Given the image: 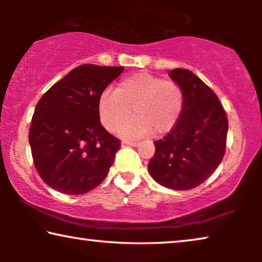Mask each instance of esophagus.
<instances>
[{
  "mask_svg": "<svg viewBox=\"0 0 262 262\" xmlns=\"http://www.w3.org/2000/svg\"><path fill=\"white\" fill-rule=\"evenodd\" d=\"M124 144L126 145H130V146H138V143L137 142H130V141H125Z\"/></svg>",
  "mask_w": 262,
  "mask_h": 262,
  "instance_id": "34e87169",
  "label": "esophagus"
}]
</instances>
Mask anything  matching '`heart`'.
<instances>
[{
    "instance_id": "obj_1",
    "label": "heart",
    "mask_w": 262,
    "mask_h": 262,
    "mask_svg": "<svg viewBox=\"0 0 262 262\" xmlns=\"http://www.w3.org/2000/svg\"><path fill=\"white\" fill-rule=\"evenodd\" d=\"M186 96L175 81L150 73H136L124 77L114 92H103L99 99V117L110 132H117L135 117L120 135L125 138L156 137L174 130L184 113Z\"/></svg>"
}]
</instances>
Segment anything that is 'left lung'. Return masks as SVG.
Masks as SVG:
<instances>
[{
  "mask_svg": "<svg viewBox=\"0 0 262 262\" xmlns=\"http://www.w3.org/2000/svg\"><path fill=\"white\" fill-rule=\"evenodd\" d=\"M186 96L174 130L155 143L148 169L160 185L175 191L194 188L211 177L223 160L228 118L218 96L187 69L169 71Z\"/></svg>",
  "mask_w": 262,
  "mask_h": 262,
  "instance_id": "8db88e82",
  "label": "left lung"
}]
</instances>
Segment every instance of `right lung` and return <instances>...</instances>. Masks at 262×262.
Returning <instances> with one entry per match:
<instances>
[{
  "instance_id": "obj_1",
  "label": "right lung",
  "mask_w": 262,
  "mask_h": 262,
  "mask_svg": "<svg viewBox=\"0 0 262 262\" xmlns=\"http://www.w3.org/2000/svg\"><path fill=\"white\" fill-rule=\"evenodd\" d=\"M123 70L83 64L39 100L28 139L35 169L50 187L84 194L107 177L121 144L101 125L98 105L102 92Z\"/></svg>"
}]
</instances>
